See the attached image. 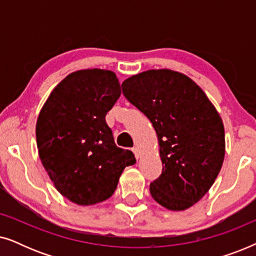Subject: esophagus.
<instances>
[{
  "label": "esophagus",
  "instance_id": "obj_1",
  "mask_svg": "<svg viewBox=\"0 0 256 256\" xmlns=\"http://www.w3.org/2000/svg\"><path fill=\"white\" fill-rule=\"evenodd\" d=\"M132 152L135 154L136 160H138L140 157H141V152H140V149L138 148V146H134V148H132Z\"/></svg>",
  "mask_w": 256,
  "mask_h": 256
}]
</instances>
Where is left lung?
I'll return each instance as SVG.
<instances>
[{
    "label": "left lung",
    "mask_w": 256,
    "mask_h": 256,
    "mask_svg": "<svg viewBox=\"0 0 256 256\" xmlns=\"http://www.w3.org/2000/svg\"><path fill=\"white\" fill-rule=\"evenodd\" d=\"M122 90L149 118L158 140L162 174L152 197L170 211H184L204 197L225 158L222 118L191 78L169 68L129 76Z\"/></svg>",
    "instance_id": "obj_1"
}]
</instances>
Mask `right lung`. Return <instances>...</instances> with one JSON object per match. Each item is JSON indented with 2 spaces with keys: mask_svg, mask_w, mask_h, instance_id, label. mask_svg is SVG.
<instances>
[{
  "mask_svg": "<svg viewBox=\"0 0 256 256\" xmlns=\"http://www.w3.org/2000/svg\"><path fill=\"white\" fill-rule=\"evenodd\" d=\"M120 96L113 71L79 70L54 87L38 115L42 163L59 194L74 204L106 200L124 168L136 162L130 150L118 148L104 118Z\"/></svg>",
  "mask_w": 256,
  "mask_h": 256,
  "instance_id": "obj_1",
  "label": "right lung"
}]
</instances>
